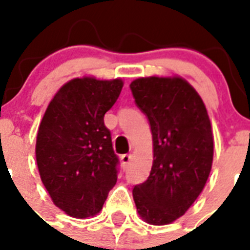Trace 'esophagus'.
<instances>
[{"label": "esophagus", "instance_id": "34e87169", "mask_svg": "<svg viewBox=\"0 0 250 250\" xmlns=\"http://www.w3.org/2000/svg\"><path fill=\"white\" fill-rule=\"evenodd\" d=\"M121 161L123 167H127V165H128L129 161H131V154H123V156H121Z\"/></svg>", "mask_w": 250, "mask_h": 250}]
</instances>
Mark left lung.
<instances>
[{"label":"left lung","mask_w":250,"mask_h":250,"mask_svg":"<svg viewBox=\"0 0 250 250\" xmlns=\"http://www.w3.org/2000/svg\"><path fill=\"white\" fill-rule=\"evenodd\" d=\"M153 137L148 179L132 189L137 211L150 225L182 217L204 189L213 164V132L201 97L182 78H140L129 84Z\"/></svg>","instance_id":"8db88e82"}]
</instances>
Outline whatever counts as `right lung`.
<instances>
[{"mask_svg": "<svg viewBox=\"0 0 250 250\" xmlns=\"http://www.w3.org/2000/svg\"><path fill=\"white\" fill-rule=\"evenodd\" d=\"M121 79H72L54 96L39 127L36 161L53 202L74 218L93 217L118 178L119 158L104 117Z\"/></svg>", "mask_w": 250, "mask_h": 250, "instance_id": "right-lung-1", "label": "right lung"}]
</instances>
